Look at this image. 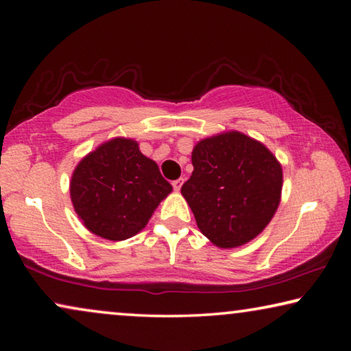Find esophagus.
<instances>
[{"label":"esophagus","instance_id":"34e87169","mask_svg":"<svg viewBox=\"0 0 351 351\" xmlns=\"http://www.w3.org/2000/svg\"><path fill=\"white\" fill-rule=\"evenodd\" d=\"M171 184H173V189L176 190V192H180L181 187H182V184H184V180H176V181H173Z\"/></svg>","mask_w":351,"mask_h":351}]
</instances>
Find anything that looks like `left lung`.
Instances as JSON below:
<instances>
[{"label": "left lung", "instance_id": "left-lung-1", "mask_svg": "<svg viewBox=\"0 0 351 351\" xmlns=\"http://www.w3.org/2000/svg\"><path fill=\"white\" fill-rule=\"evenodd\" d=\"M192 164L181 193L204 237L232 249L263 232L283 186L282 164L268 147L232 130L197 142Z\"/></svg>", "mask_w": 351, "mask_h": 351}]
</instances>
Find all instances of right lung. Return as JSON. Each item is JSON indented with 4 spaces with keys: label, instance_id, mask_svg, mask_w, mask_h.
Returning a JSON list of instances; mask_svg holds the SVG:
<instances>
[{
    "label": "right lung",
    "instance_id": "1",
    "mask_svg": "<svg viewBox=\"0 0 351 351\" xmlns=\"http://www.w3.org/2000/svg\"><path fill=\"white\" fill-rule=\"evenodd\" d=\"M171 190L158 164L130 138H112L88 153L69 182L77 217L90 232L110 241L141 232Z\"/></svg>",
    "mask_w": 351,
    "mask_h": 351
}]
</instances>
